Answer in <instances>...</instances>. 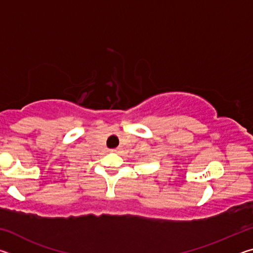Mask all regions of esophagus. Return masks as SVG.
<instances>
[{
  "label": "esophagus",
  "mask_w": 253,
  "mask_h": 253,
  "mask_svg": "<svg viewBox=\"0 0 253 253\" xmlns=\"http://www.w3.org/2000/svg\"><path fill=\"white\" fill-rule=\"evenodd\" d=\"M111 152H114V153H119V152H121V148H119V147H117V148H114V149H111Z\"/></svg>",
  "instance_id": "obj_1"
}]
</instances>
